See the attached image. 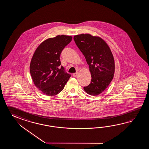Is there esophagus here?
<instances>
[{
    "label": "esophagus",
    "mask_w": 149,
    "mask_h": 149,
    "mask_svg": "<svg viewBox=\"0 0 149 149\" xmlns=\"http://www.w3.org/2000/svg\"><path fill=\"white\" fill-rule=\"evenodd\" d=\"M78 72H76V73H73V77H77V76H78Z\"/></svg>",
    "instance_id": "34e87169"
}]
</instances>
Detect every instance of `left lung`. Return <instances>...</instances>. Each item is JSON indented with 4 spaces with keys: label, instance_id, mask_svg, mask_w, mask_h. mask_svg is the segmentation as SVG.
I'll use <instances>...</instances> for the list:
<instances>
[{
    "label": "left lung",
    "instance_id": "1",
    "mask_svg": "<svg viewBox=\"0 0 149 149\" xmlns=\"http://www.w3.org/2000/svg\"><path fill=\"white\" fill-rule=\"evenodd\" d=\"M73 39L85 56L91 73V82L84 89L89 95H99L108 87L114 76V58L111 50L98 37L81 34Z\"/></svg>",
    "mask_w": 149,
    "mask_h": 149
}]
</instances>
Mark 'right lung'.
I'll return each mask as SVG.
<instances>
[{
	"label": "right lung",
	"mask_w": 149,
	"mask_h": 149,
	"mask_svg": "<svg viewBox=\"0 0 149 149\" xmlns=\"http://www.w3.org/2000/svg\"><path fill=\"white\" fill-rule=\"evenodd\" d=\"M72 39L71 36L65 35L49 38L34 53L30 65V74L35 86L45 95L60 93L71 77L61 65L60 56Z\"/></svg>",
	"instance_id": "obj_1"
}]
</instances>
